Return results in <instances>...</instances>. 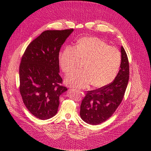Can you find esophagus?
I'll return each mask as SVG.
<instances>
[{"mask_svg": "<svg viewBox=\"0 0 151 151\" xmlns=\"http://www.w3.org/2000/svg\"><path fill=\"white\" fill-rule=\"evenodd\" d=\"M78 92H80L81 93H82V96H84V92H83L81 91L80 90H78Z\"/></svg>", "mask_w": 151, "mask_h": 151, "instance_id": "obj_1", "label": "esophagus"}]
</instances>
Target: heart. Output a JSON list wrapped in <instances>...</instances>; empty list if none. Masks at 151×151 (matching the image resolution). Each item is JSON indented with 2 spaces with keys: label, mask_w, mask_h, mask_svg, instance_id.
I'll return each mask as SVG.
<instances>
[{
  "label": "heart",
  "mask_w": 151,
  "mask_h": 151,
  "mask_svg": "<svg viewBox=\"0 0 151 151\" xmlns=\"http://www.w3.org/2000/svg\"><path fill=\"white\" fill-rule=\"evenodd\" d=\"M60 66L65 74L73 71L79 59L84 60L83 70L75 71L67 77L65 83L71 87L85 88L91 84L101 88L109 84L116 76L120 66V52L108 46L102 40L86 37L77 41L75 47L67 46L59 54Z\"/></svg>",
  "instance_id": "1"
}]
</instances>
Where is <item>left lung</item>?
Wrapping results in <instances>:
<instances>
[{"mask_svg":"<svg viewBox=\"0 0 151 151\" xmlns=\"http://www.w3.org/2000/svg\"><path fill=\"white\" fill-rule=\"evenodd\" d=\"M120 70L114 80L98 89L88 91L82 100L80 116L86 123L98 125L111 116L121 103L129 79V63L127 55L121 47Z\"/></svg>","mask_w":151,"mask_h":151,"instance_id":"left-lung-1","label":"left lung"}]
</instances>
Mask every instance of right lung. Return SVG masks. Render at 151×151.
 Wrapping results in <instances>:
<instances>
[{
  "instance_id": "obj_1",
  "label": "right lung",
  "mask_w": 151,
  "mask_h": 151,
  "mask_svg": "<svg viewBox=\"0 0 151 151\" xmlns=\"http://www.w3.org/2000/svg\"><path fill=\"white\" fill-rule=\"evenodd\" d=\"M73 29L45 30L32 42L19 66V91L29 112L42 120L58 113L59 97L67 91L60 86L59 54Z\"/></svg>"
}]
</instances>
